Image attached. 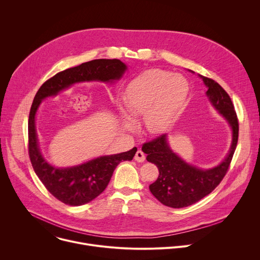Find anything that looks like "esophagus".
<instances>
[{"label":"esophagus","instance_id":"obj_1","mask_svg":"<svg viewBox=\"0 0 260 260\" xmlns=\"http://www.w3.org/2000/svg\"><path fill=\"white\" fill-rule=\"evenodd\" d=\"M145 154H144V152L142 151V150H138L137 152H136V155H135V160L137 161V162H143L144 160H145Z\"/></svg>","mask_w":260,"mask_h":260}]
</instances>
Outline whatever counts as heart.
Returning a JSON list of instances; mask_svg holds the SVG:
<instances>
[{
  "instance_id": "heart-1",
  "label": "heart",
  "mask_w": 260,
  "mask_h": 260,
  "mask_svg": "<svg viewBox=\"0 0 260 260\" xmlns=\"http://www.w3.org/2000/svg\"><path fill=\"white\" fill-rule=\"evenodd\" d=\"M187 93L188 83L184 77L154 69L134 79L127 85L123 99L133 116H145L148 132L160 134L175 120ZM122 114L126 122H132L125 111H122Z\"/></svg>"
}]
</instances>
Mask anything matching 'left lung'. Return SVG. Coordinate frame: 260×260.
I'll return each mask as SVG.
<instances>
[{
	"label": "left lung",
	"mask_w": 260,
	"mask_h": 260,
	"mask_svg": "<svg viewBox=\"0 0 260 260\" xmlns=\"http://www.w3.org/2000/svg\"><path fill=\"white\" fill-rule=\"evenodd\" d=\"M208 87L207 95L212 105L223 115L233 128V143L229 155L218 167L201 170L183 161L168 146L166 135H160L143 144L147 160L154 164L159 176L149 189L165 206L184 208L196 204L211 193L226 175L239 138V120L229 93L215 80L201 76Z\"/></svg>",
	"instance_id": "obj_1"
}]
</instances>
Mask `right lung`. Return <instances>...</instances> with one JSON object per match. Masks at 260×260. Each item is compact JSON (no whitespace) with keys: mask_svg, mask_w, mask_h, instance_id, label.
Returning <instances> with one entry per match:
<instances>
[{"mask_svg":"<svg viewBox=\"0 0 260 260\" xmlns=\"http://www.w3.org/2000/svg\"><path fill=\"white\" fill-rule=\"evenodd\" d=\"M126 66L119 59H93L61 71L37 91L28 116V156L36 175L45 188L58 201L69 206H81L99 197L107 187L115 168L124 160H132L137 148L119 154L101 156L78 167L57 169L43 158L37 140L35 115L41 101L56 95L58 91L81 81L119 79Z\"/></svg>","mask_w":260,"mask_h":260,"instance_id":"right-lung-1","label":"right lung"}]
</instances>
